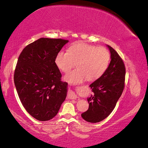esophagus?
<instances>
[{
  "label": "esophagus",
  "instance_id": "obj_1",
  "mask_svg": "<svg viewBox=\"0 0 148 148\" xmlns=\"http://www.w3.org/2000/svg\"><path fill=\"white\" fill-rule=\"evenodd\" d=\"M67 97L69 99H76V98H77V97L76 96V95H75V93L74 92L72 91H69L68 92V95H67Z\"/></svg>",
  "mask_w": 148,
  "mask_h": 148
}]
</instances>
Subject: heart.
<instances>
[{
	"label": "heart",
	"instance_id": "b5f03b06",
	"mask_svg": "<svg viewBox=\"0 0 148 148\" xmlns=\"http://www.w3.org/2000/svg\"><path fill=\"white\" fill-rule=\"evenodd\" d=\"M110 55L106 48L87 44H76L68 52L60 51L57 55L56 64L59 70L68 73L77 63V69L66 75L64 79L72 84H77L87 78L95 81L106 72Z\"/></svg>",
	"mask_w": 148,
	"mask_h": 148
}]
</instances>
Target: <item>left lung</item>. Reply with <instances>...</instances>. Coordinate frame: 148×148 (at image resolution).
<instances>
[{"label":"left lung","instance_id":"1","mask_svg":"<svg viewBox=\"0 0 148 148\" xmlns=\"http://www.w3.org/2000/svg\"><path fill=\"white\" fill-rule=\"evenodd\" d=\"M111 61L104 74L90 85L94 95L87 99L89 109L82 114L84 120L98 123L109 116L116 106L125 87V66L117 51L108 45Z\"/></svg>","mask_w":148,"mask_h":148}]
</instances>
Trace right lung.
Returning a JSON list of instances; mask_svg holds the SVG:
<instances>
[{
    "label": "right lung",
    "instance_id": "1",
    "mask_svg": "<svg viewBox=\"0 0 148 148\" xmlns=\"http://www.w3.org/2000/svg\"><path fill=\"white\" fill-rule=\"evenodd\" d=\"M69 40L41 38L25 47L14 71L15 86L22 105L34 118L48 121L58 113L66 97V82L56 64Z\"/></svg>",
    "mask_w": 148,
    "mask_h": 148
}]
</instances>
